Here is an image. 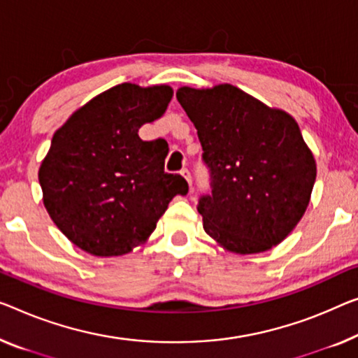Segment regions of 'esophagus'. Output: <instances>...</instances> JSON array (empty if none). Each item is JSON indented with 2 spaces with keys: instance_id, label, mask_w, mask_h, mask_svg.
Returning <instances> with one entry per match:
<instances>
[{
  "instance_id": "34e87169",
  "label": "esophagus",
  "mask_w": 358,
  "mask_h": 358,
  "mask_svg": "<svg viewBox=\"0 0 358 358\" xmlns=\"http://www.w3.org/2000/svg\"><path fill=\"white\" fill-rule=\"evenodd\" d=\"M180 175H181V177H183V178L186 180V183H188V185L191 186V181H193V178H191V173H189V170H188V169H183V170H181V172H180Z\"/></svg>"
}]
</instances>
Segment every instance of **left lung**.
Here are the masks:
<instances>
[{"label": "left lung", "mask_w": 358, "mask_h": 358, "mask_svg": "<svg viewBox=\"0 0 358 358\" xmlns=\"http://www.w3.org/2000/svg\"><path fill=\"white\" fill-rule=\"evenodd\" d=\"M212 173L197 210L204 231L228 252L278 246L306 213L317 178L313 152L294 117L230 83L180 87Z\"/></svg>", "instance_id": "1"}]
</instances>
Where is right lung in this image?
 <instances>
[{
  "instance_id": "add662e5",
  "label": "right lung",
  "mask_w": 358,
  "mask_h": 358,
  "mask_svg": "<svg viewBox=\"0 0 358 358\" xmlns=\"http://www.w3.org/2000/svg\"><path fill=\"white\" fill-rule=\"evenodd\" d=\"M169 85L120 83L78 108L52 135L38 180L43 206L69 241L96 257L143 246L177 194L180 175L164 172L167 143L138 130L161 119Z\"/></svg>"
}]
</instances>
